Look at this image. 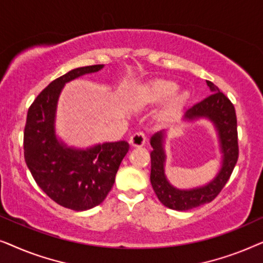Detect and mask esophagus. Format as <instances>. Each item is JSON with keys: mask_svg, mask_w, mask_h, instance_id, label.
Here are the masks:
<instances>
[{"mask_svg": "<svg viewBox=\"0 0 263 263\" xmlns=\"http://www.w3.org/2000/svg\"><path fill=\"white\" fill-rule=\"evenodd\" d=\"M129 143L134 147H141L146 143V135L142 132H138L133 134L129 139Z\"/></svg>", "mask_w": 263, "mask_h": 263, "instance_id": "obj_1", "label": "esophagus"}]
</instances>
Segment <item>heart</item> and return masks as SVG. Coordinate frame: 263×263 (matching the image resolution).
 <instances>
[{"instance_id": "heart-1", "label": "heart", "mask_w": 263, "mask_h": 263, "mask_svg": "<svg viewBox=\"0 0 263 263\" xmlns=\"http://www.w3.org/2000/svg\"><path fill=\"white\" fill-rule=\"evenodd\" d=\"M178 85L166 79H156L143 86L138 93L140 104L147 106L158 105L167 102L166 106L160 112V118L164 121L174 120L178 117L190 98L188 91L177 92Z\"/></svg>"}]
</instances>
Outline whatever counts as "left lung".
I'll return each mask as SVG.
<instances>
[{"label": "left lung", "instance_id": "1", "mask_svg": "<svg viewBox=\"0 0 263 263\" xmlns=\"http://www.w3.org/2000/svg\"><path fill=\"white\" fill-rule=\"evenodd\" d=\"M212 95L197 103L184 114V121L193 122L206 118L218 133L221 152V167L207 184L192 189H178L170 184L165 176L164 138L165 132H158L151 138V184L164 206L175 211H188L214 200L229 181L238 160L237 117L233 104L213 82L206 81Z\"/></svg>", "mask_w": 263, "mask_h": 263}]
</instances>
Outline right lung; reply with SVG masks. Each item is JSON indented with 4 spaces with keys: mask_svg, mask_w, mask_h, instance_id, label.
Wrapping results in <instances>:
<instances>
[{
    "mask_svg": "<svg viewBox=\"0 0 263 263\" xmlns=\"http://www.w3.org/2000/svg\"><path fill=\"white\" fill-rule=\"evenodd\" d=\"M104 64L80 67L50 82L31 104L24 132V156L34 181L50 199L74 211L98 206L112 188L127 141L105 142L86 149L68 147L55 133L56 109L63 86Z\"/></svg>",
    "mask_w": 263,
    "mask_h": 263,
    "instance_id": "obj_1",
    "label": "right lung"
}]
</instances>
